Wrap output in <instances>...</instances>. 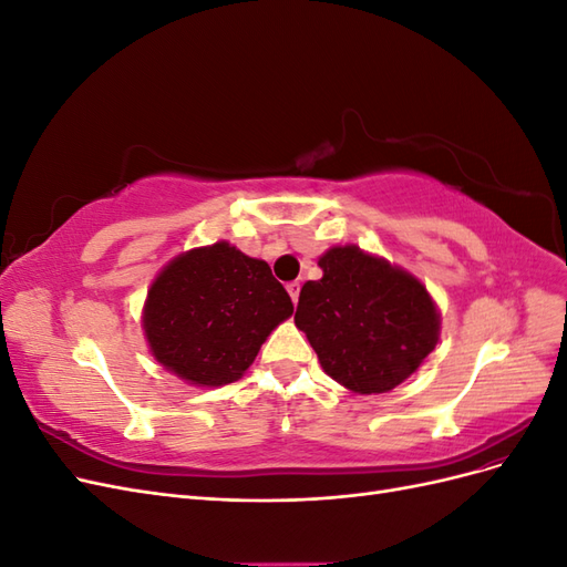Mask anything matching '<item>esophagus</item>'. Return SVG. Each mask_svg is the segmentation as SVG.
Returning <instances> with one entry per match:
<instances>
[{"mask_svg":"<svg viewBox=\"0 0 567 567\" xmlns=\"http://www.w3.org/2000/svg\"><path fill=\"white\" fill-rule=\"evenodd\" d=\"M286 290H288V296H290V300H293V302H298V298H300V284H298V281H290V284L286 286Z\"/></svg>","mask_w":567,"mask_h":567,"instance_id":"obj_1","label":"esophagus"}]
</instances>
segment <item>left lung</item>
Listing matches in <instances>:
<instances>
[{"instance_id":"1","label":"left lung","mask_w":567,"mask_h":567,"mask_svg":"<svg viewBox=\"0 0 567 567\" xmlns=\"http://www.w3.org/2000/svg\"><path fill=\"white\" fill-rule=\"evenodd\" d=\"M321 279L300 290L296 326L321 369L357 394L404 383L440 340V310L427 288L385 257L333 246L319 257Z\"/></svg>"}]
</instances>
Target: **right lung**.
Here are the masks:
<instances>
[{
    "mask_svg": "<svg viewBox=\"0 0 567 567\" xmlns=\"http://www.w3.org/2000/svg\"><path fill=\"white\" fill-rule=\"evenodd\" d=\"M293 315L265 260L229 241L173 257L151 281L142 329L156 362L188 385L241 379L267 336Z\"/></svg>",
    "mask_w": 567,
    "mask_h": 567,
    "instance_id": "obj_1",
    "label": "right lung"
}]
</instances>
